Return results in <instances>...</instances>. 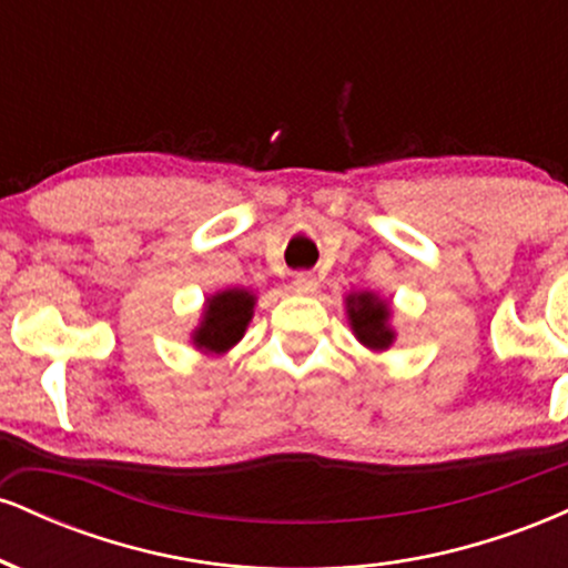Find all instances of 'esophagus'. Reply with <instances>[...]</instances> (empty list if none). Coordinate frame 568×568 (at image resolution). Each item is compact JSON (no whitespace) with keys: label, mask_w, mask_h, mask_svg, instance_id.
Masks as SVG:
<instances>
[{"label":"esophagus","mask_w":568,"mask_h":568,"mask_svg":"<svg viewBox=\"0 0 568 568\" xmlns=\"http://www.w3.org/2000/svg\"><path fill=\"white\" fill-rule=\"evenodd\" d=\"M293 285H296V288H298V291H304V293H312V291L317 288L315 277H312L310 272H298L296 280H293Z\"/></svg>","instance_id":"34e87169"}]
</instances>
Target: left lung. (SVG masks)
<instances>
[{
  "label": "left lung",
  "mask_w": 568,
  "mask_h": 568,
  "mask_svg": "<svg viewBox=\"0 0 568 568\" xmlns=\"http://www.w3.org/2000/svg\"><path fill=\"white\" fill-rule=\"evenodd\" d=\"M349 323L355 328V336L371 349H387L393 344V331L387 328L389 310L379 302L374 293H355L347 298Z\"/></svg>",
  "instance_id": "left-lung-1"
}]
</instances>
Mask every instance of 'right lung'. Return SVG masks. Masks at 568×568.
<instances>
[{
  "label": "right lung",
  "instance_id": "right-lung-1",
  "mask_svg": "<svg viewBox=\"0 0 568 568\" xmlns=\"http://www.w3.org/2000/svg\"><path fill=\"white\" fill-rule=\"evenodd\" d=\"M256 298L247 291H224L207 302L205 321L194 331V344L207 352H226L245 334V325L253 315Z\"/></svg>",
  "mask_w": 568,
  "mask_h": 568
}]
</instances>
